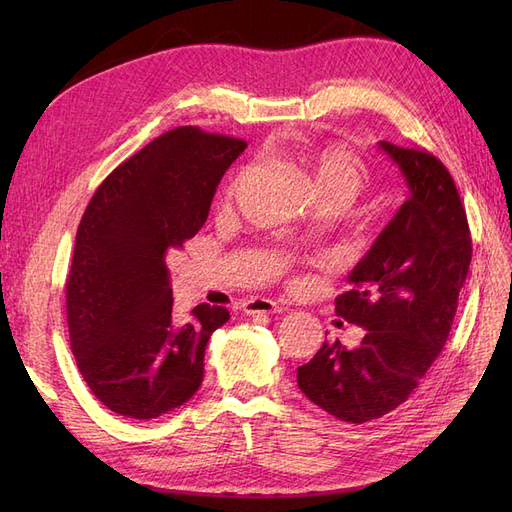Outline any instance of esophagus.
Listing matches in <instances>:
<instances>
[{"label": "esophagus", "instance_id": "obj_1", "mask_svg": "<svg viewBox=\"0 0 512 512\" xmlns=\"http://www.w3.org/2000/svg\"><path fill=\"white\" fill-rule=\"evenodd\" d=\"M243 312L245 314H282L284 312V305L275 303L271 299H250L243 303Z\"/></svg>", "mask_w": 512, "mask_h": 512}]
</instances>
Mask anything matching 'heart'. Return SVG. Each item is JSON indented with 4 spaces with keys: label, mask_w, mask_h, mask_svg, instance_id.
Segmentation results:
<instances>
[{
    "label": "heart",
    "mask_w": 512,
    "mask_h": 512,
    "mask_svg": "<svg viewBox=\"0 0 512 512\" xmlns=\"http://www.w3.org/2000/svg\"><path fill=\"white\" fill-rule=\"evenodd\" d=\"M297 162L312 183L318 200H335L339 205H348L365 183L363 162L344 145L322 143L303 147L297 153ZM237 183L239 177L228 185V198L235 194Z\"/></svg>",
    "instance_id": "obj_1"
}]
</instances>
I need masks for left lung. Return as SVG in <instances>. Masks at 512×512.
I'll return each mask as SVG.
<instances>
[{
    "label": "left lung",
    "instance_id": "left-lung-1",
    "mask_svg": "<svg viewBox=\"0 0 512 512\" xmlns=\"http://www.w3.org/2000/svg\"><path fill=\"white\" fill-rule=\"evenodd\" d=\"M410 196L350 271L335 314L365 329L356 348L324 342L297 369L309 401L344 423L389 414L444 348L466 284L472 237L455 181L427 151L380 141Z\"/></svg>",
    "mask_w": 512,
    "mask_h": 512
}]
</instances>
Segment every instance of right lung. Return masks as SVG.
Wrapping results in <instances>:
<instances>
[{
  "mask_svg": "<svg viewBox=\"0 0 512 512\" xmlns=\"http://www.w3.org/2000/svg\"><path fill=\"white\" fill-rule=\"evenodd\" d=\"M245 141L181 126L108 175L76 230L66 312L87 386L121 416L149 421L183 406L205 374V348L226 307L173 309L166 252L207 222Z\"/></svg>",
  "mask_w": 512,
  "mask_h": 512,
  "instance_id": "1",
  "label": "right lung"
}]
</instances>
